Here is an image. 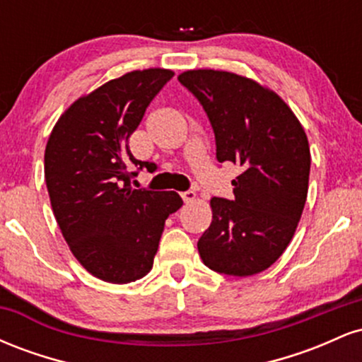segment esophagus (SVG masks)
I'll return each mask as SVG.
<instances>
[{
  "mask_svg": "<svg viewBox=\"0 0 362 362\" xmlns=\"http://www.w3.org/2000/svg\"><path fill=\"white\" fill-rule=\"evenodd\" d=\"M182 199H184V202H194L195 201V192L194 190H187V192H182Z\"/></svg>",
  "mask_w": 362,
  "mask_h": 362,
  "instance_id": "esophagus-1",
  "label": "esophagus"
}]
</instances>
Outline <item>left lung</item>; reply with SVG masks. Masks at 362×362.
Here are the masks:
<instances>
[{"mask_svg":"<svg viewBox=\"0 0 362 362\" xmlns=\"http://www.w3.org/2000/svg\"><path fill=\"white\" fill-rule=\"evenodd\" d=\"M178 80L197 97L213 124L219 163L240 165L233 201L211 199L213 221L199 255L226 276H255L288 248L308 195L310 144L294 112L252 78L189 69Z\"/></svg>","mask_w":362,"mask_h":362,"instance_id":"left-lung-1","label":"left lung"}]
</instances>
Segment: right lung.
Returning a JSON list of instances; mask_svg holds the SVG:
<instances>
[{
    "label": "right lung",
    "mask_w": 362,
    "mask_h": 362,
    "mask_svg": "<svg viewBox=\"0 0 362 362\" xmlns=\"http://www.w3.org/2000/svg\"><path fill=\"white\" fill-rule=\"evenodd\" d=\"M172 69L122 74L81 95L47 139L44 173L54 218L69 250L91 276L127 284L151 271L165 221L184 204L177 192L131 187L134 167L155 170L129 149Z\"/></svg>",
    "instance_id": "1"
}]
</instances>
